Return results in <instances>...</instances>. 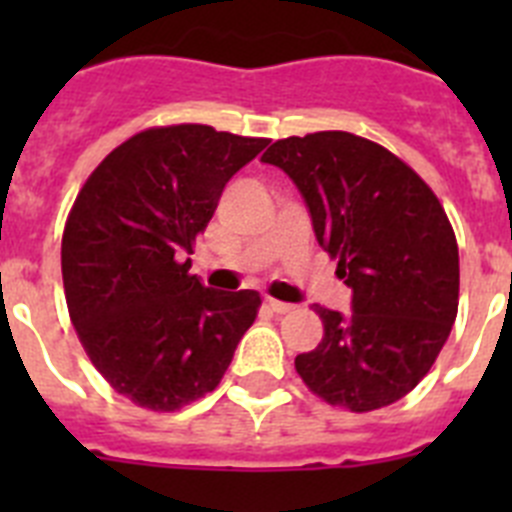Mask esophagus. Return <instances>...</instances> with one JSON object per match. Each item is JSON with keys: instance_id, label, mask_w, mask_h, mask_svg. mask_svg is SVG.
<instances>
[{"instance_id": "1", "label": "esophagus", "mask_w": 512, "mask_h": 512, "mask_svg": "<svg viewBox=\"0 0 512 512\" xmlns=\"http://www.w3.org/2000/svg\"><path fill=\"white\" fill-rule=\"evenodd\" d=\"M264 305L269 307L271 312H277V315H284V312H289V310H292V305H289V302L271 300V297H266V302H264Z\"/></svg>"}]
</instances>
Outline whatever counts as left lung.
Returning <instances> with one entry per match:
<instances>
[{
	"mask_svg": "<svg viewBox=\"0 0 512 512\" xmlns=\"http://www.w3.org/2000/svg\"><path fill=\"white\" fill-rule=\"evenodd\" d=\"M315 238L338 261L351 312L315 307L323 341L295 359L302 382L351 413L392 405L431 372L459 307V248L431 187L379 143L343 130L271 143Z\"/></svg>",
	"mask_w": 512,
	"mask_h": 512,
	"instance_id": "1",
	"label": "left lung"
}]
</instances>
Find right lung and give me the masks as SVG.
<instances>
[{
    "label": "right lung",
    "mask_w": 512,
    "mask_h": 512,
    "mask_svg": "<svg viewBox=\"0 0 512 512\" xmlns=\"http://www.w3.org/2000/svg\"><path fill=\"white\" fill-rule=\"evenodd\" d=\"M266 143L210 125L143 130L71 207L61 241L71 323L97 372L140 408L174 413L215 390L256 320L259 292L207 289L184 256Z\"/></svg>",
    "instance_id": "right-lung-1"
}]
</instances>
